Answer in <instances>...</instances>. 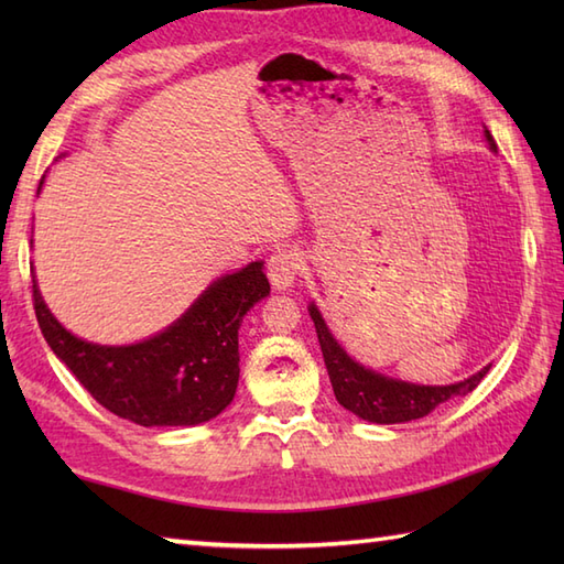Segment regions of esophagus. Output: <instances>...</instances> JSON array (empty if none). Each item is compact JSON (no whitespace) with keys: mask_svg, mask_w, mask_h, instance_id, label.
I'll list each match as a JSON object with an SVG mask.
<instances>
[{"mask_svg":"<svg viewBox=\"0 0 564 564\" xmlns=\"http://www.w3.org/2000/svg\"><path fill=\"white\" fill-rule=\"evenodd\" d=\"M303 269V257L295 249H275L267 261L269 281L275 291H289Z\"/></svg>","mask_w":564,"mask_h":564,"instance_id":"34e87169","label":"esophagus"}]
</instances>
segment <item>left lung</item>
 <instances>
[{"label": "left lung", "instance_id": "8db88e82", "mask_svg": "<svg viewBox=\"0 0 564 564\" xmlns=\"http://www.w3.org/2000/svg\"><path fill=\"white\" fill-rule=\"evenodd\" d=\"M485 138L489 142V148L497 150V142L489 135V130H485ZM307 310L310 317L315 322L319 349L322 356H325V366L334 394H337V402L356 416L366 419V422L402 424L412 422V419H422L431 410H436L438 404L458 398V394L473 392L480 386V380L489 370V366H485L480 373H475L463 382H455V386H414V382L388 378L382 373H376V370L364 368L361 364H356L354 358L341 349L339 341L332 337L325 319L319 315V310L315 305H310Z\"/></svg>", "mask_w": 564, "mask_h": 564}]
</instances>
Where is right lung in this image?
<instances>
[{
    "mask_svg": "<svg viewBox=\"0 0 564 564\" xmlns=\"http://www.w3.org/2000/svg\"><path fill=\"white\" fill-rule=\"evenodd\" d=\"M261 267L263 261H251L213 281L172 327L130 346L75 337L47 310L35 281L33 307L47 346L106 410L140 426H196L235 398L237 329L271 291Z\"/></svg>",
    "mask_w": 564,
    "mask_h": 564,
    "instance_id": "right-lung-1",
    "label": "right lung"
}]
</instances>
